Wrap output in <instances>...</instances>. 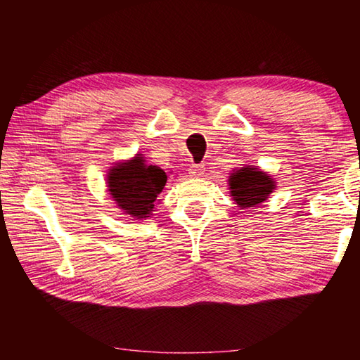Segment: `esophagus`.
I'll return each instance as SVG.
<instances>
[{
    "label": "esophagus",
    "instance_id": "obj_1",
    "mask_svg": "<svg viewBox=\"0 0 360 360\" xmlns=\"http://www.w3.org/2000/svg\"><path fill=\"white\" fill-rule=\"evenodd\" d=\"M205 173V165L202 163H192L191 168H188V176H192V178H202Z\"/></svg>",
    "mask_w": 360,
    "mask_h": 360
}]
</instances>
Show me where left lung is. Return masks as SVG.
I'll return each instance as SVG.
<instances>
[{
	"label": "left lung",
	"instance_id": "left-lung-1",
	"mask_svg": "<svg viewBox=\"0 0 360 360\" xmlns=\"http://www.w3.org/2000/svg\"><path fill=\"white\" fill-rule=\"evenodd\" d=\"M231 197L240 208H254L268 198L275 188L270 176L257 168H243L230 176Z\"/></svg>",
	"mask_w": 360,
	"mask_h": 360
}]
</instances>
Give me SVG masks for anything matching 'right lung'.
<instances>
[{"label": "right lung", "instance_id": "right-lung-1", "mask_svg": "<svg viewBox=\"0 0 360 360\" xmlns=\"http://www.w3.org/2000/svg\"><path fill=\"white\" fill-rule=\"evenodd\" d=\"M108 187L119 208L136 219L149 217L157 195L167 184V173L154 165H146L136 155L127 163H119L108 174Z\"/></svg>", "mask_w": 360, "mask_h": 360}]
</instances>
